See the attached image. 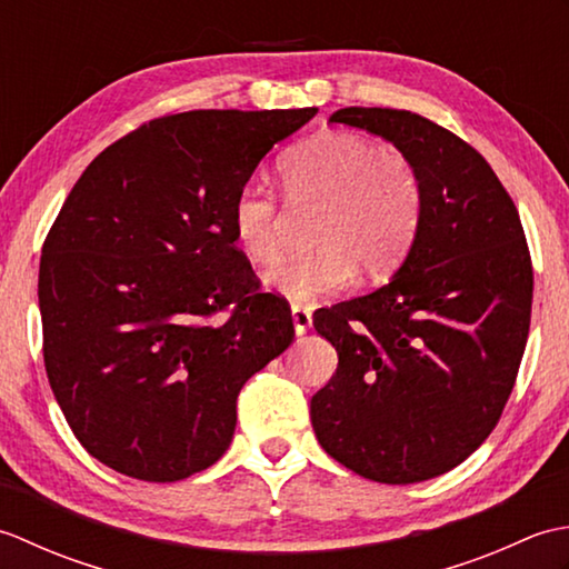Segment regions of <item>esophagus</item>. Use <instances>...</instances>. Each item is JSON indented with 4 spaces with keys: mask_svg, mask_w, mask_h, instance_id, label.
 I'll use <instances>...</instances> for the list:
<instances>
[{
    "mask_svg": "<svg viewBox=\"0 0 569 569\" xmlns=\"http://www.w3.org/2000/svg\"><path fill=\"white\" fill-rule=\"evenodd\" d=\"M291 318H293V330H296V335H306V332L310 330L312 316H310V310H306L303 306H293V308H291Z\"/></svg>",
    "mask_w": 569,
    "mask_h": 569,
    "instance_id": "obj_1",
    "label": "esophagus"
}]
</instances>
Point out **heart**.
Returning a JSON list of instances; mask_svg holds the SVG:
<instances>
[{
    "instance_id": "1",
    "label": "heart",
    "mask_w": 569,
    "mask_h": 569,
    "mask_svg": "<svg viewBox=\"0 0 569 569\" xmlns=\"http://www.w3.org/2000/svg\"><path fill=\"white\" fill-rule=\"evenodd\" d=\"M288 200L320 202L308 253L269 273L276 293L310 303L352 281L379 278L403 261L422 217V183L401 153H383L352 131H325L286 153ZM232 234L253 263H276L283 251L281 210L273 192L244 186L232 202Z\"/></svg>"
}]
</instances>
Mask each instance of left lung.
I'll return each instance as SVG.
<instances>
[{
    "label": "left lung",
    "mask_w": 569,
    "mask_h": 569,
    "mask_svg": "<svg viewBox=\"0 0 569 569\" xmlns=\"http://www.w3.org/2000/svg\"><path fill=\"white\" fill-rule=\"evenodd\" d=\"M330 122L391 141L416 166L422 217L389 283L312 316L340 357L310 401L312 430L359 477L416 485L497 428L528 340L530 251L501 180L452 131L389 107H345Z\"/></svg>",
    "instance_id": "obj_1"
}]
</instances>
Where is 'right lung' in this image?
<instances>
[{
  "label": "right lung",
  "mask_w": 569,
  "mask_h": 569,
  "mask_svg": "<svg viewBox=\"0 0 569 569\" xmlns=\"http://www.w3.org/2000/svg\"><path fill=\"white\" fill-rule=\"evenodd\" d=\"M306 110H192L107 147L43 241V365L72 435L141 481L208 469L237 396L293 342L291 308L234 247L232 202Z\"/></svg>",
  "instance_id": "obj_1"
}]
</instances>
